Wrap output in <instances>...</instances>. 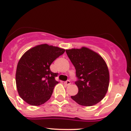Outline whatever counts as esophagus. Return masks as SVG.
Listing matches in <instances>:
<instances>
[{
    "label": "esophagus",
    "mask_w": 131,
    "mask_h": 131,
    "mask_svg": "<svg viewBox=\"0 0 131 131\" xmlns=\"http://www.w3.org/2000/svg\"><path fill=\"white\" fill-rule=\"evenodd\" d=\"M64 84H65L66 85H70L71 84V82L70 80H67V81H66L65 82H64Z\"/></svg>",
    "instance_id": "obj_1"
}]
</instances>
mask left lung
Returning a JSON list of instances; mask_svg holds the SVG:
<instances>
[{"label": "left lung", "mask_w": 131, "mask_h": 131, "mask_svg": "<svg viewBox=\"0 0 131 131\" xmlns=\"http://www.w3.org/2000/svg\"><path fill=\"white\" fill-rule=\"evenodd\" d=\"M66 52L79 79L75 82L79 91L71 96L72 99L82 106L98 103L105 97L109 86L110 73L105 61L101 55L85 47L67 49Z\"/></svg>", "instance_id": "obj_1"}]
</instances>
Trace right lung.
<instances>
[{
  "mask_svg": "<svg viewBox=\"0 0 131 131\" xmlns=\"http://www.w3.org/2000/svg\"><path fill=\"white\" fill-rule=\"evenodd\" d=\"M64 49L47 43L28 50L19 59L16 72V84L19 96L32 106H40L51 97L59 82L50 70L51 63L63 54Z\"/></svg>",
  "mask_w": 131,
  "mask_h": 131,
  "instance_id": "1",
  "label": "right lung"
}]
</instances>
